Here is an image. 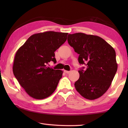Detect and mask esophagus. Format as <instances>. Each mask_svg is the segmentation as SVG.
Instances as JSON below:
<instances>
[{"label":"esophagus","instance_id":"34e87169","mask_svg":"<svg viewBox=\"0 0 128 128\" xmlns=\"http://www.w3.org/2000/svg\"><path fill=\"white\" fill-rule=\"evenodd\" d=\"M64 72L65 73H66V74H69V73L70 72V71H67V70H64Z\"/></svg>","mask_w":128,"mask_h":128}]
</instances>
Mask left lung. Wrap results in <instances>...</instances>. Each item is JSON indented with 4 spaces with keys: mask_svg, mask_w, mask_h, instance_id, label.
<instances>
[{
    "mask_svg": "<svg viewBox=\"0 0 128 128\" xmlns=\"http://www.w3.org/2000/svg\"><path fill=\"white\" fill-rule=\"evenodd\" d=\"M68 36L69 45L79 54L78 62L86 67L78 70L75 88L86 99H97L109 88L117 70L115 50L99 36L84 33Z\"/></svg>",
    "mask_w": 128,
    "mask_h": 128,
    "instance_id": "left-lung-1",
    "label": "left lung"
}]
</instances>
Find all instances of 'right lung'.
Instances as JSON below:
<instances>
[{"mask_svg":"<svg viewBox=\"0 0 128 128\" xmlns=\"http://www.w3.org/2000/svg\"><path fill=\"white\" fill-rule=\"evenodd\" d=\"M68 34L54 31L34 34L16 52L14 75L30 96L42 100L56 90L63 72L47 65L56 62L54 52L66 41Z\"/></svg>","mask_w":128,"mask_h":128,"instance_id":"right-lung-1","label":"right lung"}]
</instances>
